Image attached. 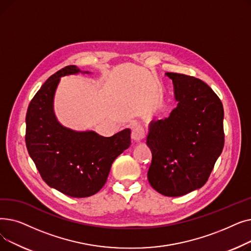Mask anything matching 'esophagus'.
<instances>
[{
	"label": "esophagus",
	"mask_w": 251,
	"mask_h": 251,
	"mask_svg": "<svg viewBox=\"0 0 251 251\" xmlns=\"http://www.w3.org/2000/svg\"><path fill=\"white\" fill-rule=\"evenodd\" d=\"M131 137L136 142H139L142 140L144 137H146V131H144L143 127L141 126H136L131 131Z\"/></svg>",
	"instance_id": "esophagus-1"
}]
</instances>
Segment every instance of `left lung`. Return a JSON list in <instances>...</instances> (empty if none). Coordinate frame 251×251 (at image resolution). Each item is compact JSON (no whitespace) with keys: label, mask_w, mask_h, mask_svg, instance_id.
Wrapping results in <instances>:
<instances>
[{"label":"left lung","mask_w":251,"mask_h":251,"mask_svg":"<svg viewBox=\"0 0 251 251\" xmlns=\"http://www.w3.org/2000/svg\"><path fill=\"white\" fill-rule=\"evenodd\" d=\"M177 107L152 121L147 143L151 151L148 179L166 196H181L206 183L225 141L223 103L199 78L167 72Z\"/></svg>","instance_id":"left-lung-1"}]
</instances>
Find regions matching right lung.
Listing matches in <instances>:
<instances>
[{
  "instance_id": "1",
  "label": "right lung",
  "mask_w": 251,
  "mask_h": 251,
  "mask_svg": "<svg viewBox=\"0 0 251 251\" xmlns=\"http://www.w3.org/2000/svg\"><path fill=\"white\" fill-rule=\"evenodd\" d=\"M79 72L70 65L52 74L31 100L25 119L26 148L43 180L77 199L102 188L113 162L131 144L128 128L103 137L95 131L77 132L57 121L52 101L60 78Z\"/></svg>"
}]
</instances>
